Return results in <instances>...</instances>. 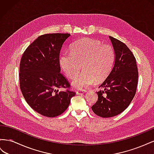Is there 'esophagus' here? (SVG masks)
<instances>
[{"label":"esophagus","mask_w":154,"mask_h":154,"mask_svg":"<svg viewBox=\"0 0 154 154\" xmlns=\"http://www.w3.org/2000/svg\"><path fill=\"white\" fill-rule=\"evenodd\" d=\"M87 92L86 90H78L76 91V94H84Z\"/></svg>","instance_id":"obj_1"}]
</instances>
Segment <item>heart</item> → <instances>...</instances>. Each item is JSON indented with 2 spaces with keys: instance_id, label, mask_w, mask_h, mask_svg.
<instances>
[{
  "instance_id": "1",
  "label": "heart",
  "mask_w": 154,
  "mask_h": 154,
  "mask_svg": "<svg viewBox=\"0 0 154 154\" xmlns=\"http://www.w3.org/2000/svg\"><path fill=\"white\" fill-rule=\"evenodd\" d=\"M115 59L113 48L109 44L91 38L76 42L71 53L64 52L60 57V67L69 78H74L72 85L76 89H83L105 79L112 67Z\"/></svg>"
}]
</instances>
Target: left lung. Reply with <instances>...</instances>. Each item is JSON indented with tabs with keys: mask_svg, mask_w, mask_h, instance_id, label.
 <instances>
[{
	"mask_svg": "<svg viewBox=\"0 0 154 154\" xmlns=\"http://www.w3.org/2000/svg\"><path fill=\"white\" fill-rule=\"evenodd\" d=\"M115 53L114 66L96 92L98 99L92 110L102 118H110L123 112L136 94L138 70L136 60L122 42L109 36Z\"/></svg>",
	"mask_w": 154,
	"mask_h": 154,
	"instance_id": "8db88e82",
	"label": "left lung"
}]
</instances>
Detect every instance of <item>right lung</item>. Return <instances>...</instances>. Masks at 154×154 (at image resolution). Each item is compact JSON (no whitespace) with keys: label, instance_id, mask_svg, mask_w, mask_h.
I'll use <instances>...</instances> for the list:
<instances>
[{"label":"right lung","instance_id":"obj_1","mask_svg":"<svg viewBox=\"0 0 154 154\" xmlns=\"http://www.w3.org/2000/svg\"><path fill=\"white\" fill-rule=\"evenodd\" d=\"M69 33L38 36L23 53L19 82L23 96L31 108L45 117L62 114L76 95L60 72V53ZM66 89V90H63Z\"/></svg>","mask_w":154,"mask_h":154}]
</instances>
